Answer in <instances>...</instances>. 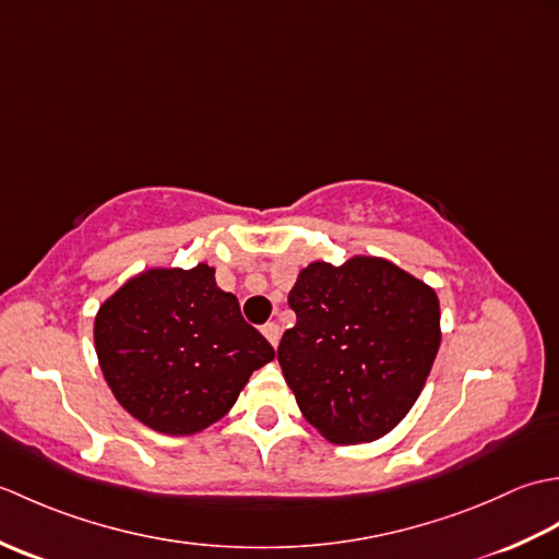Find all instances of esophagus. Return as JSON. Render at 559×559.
<instances>
[{
  "label": "esophagus",
  "mask_w": 559,
  "mask_h": 559,
  "mask_svg": "<svg viewBox=\"0 0 559 559\" xmlns=\"http://www.w3.org/2000/svg\"><path fill=\"white\" fill-rule=\"evenodd\" d=\"M261 334L266 336V341L271 343L273 348L278 346V341H281V329H278V324H276V322H269V324L261 326Z\"/></svg>",
  "instance_id": "obj_1"
}]
</instances>
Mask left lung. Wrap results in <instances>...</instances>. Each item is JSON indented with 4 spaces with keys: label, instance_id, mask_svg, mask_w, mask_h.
Here are the masks:
<instances>
[{
    "label": "left lung",
    "instance_id": "obj_1",
    "mask_svg": "<svg viewBox=\"0 0 559 559\" xmlns=\"http://www.w3.org/2000/svg\"><path fill=\"white\" fill-rule=\"evenodd\" d=\"M298 317L278 362L295 401L329 442L384 437L418 401L439 348V300L384 259L314 261L288 295Z\"/></svg>",
    "mask_w": 559,
    "mask_h": 559
}]
</instances>
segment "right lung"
Here are the masks:
<instances>
[{"mask_svg":"<svg viewBox=\"0 0 559 559\" xmlns=\"http://www.w3.org/2000/svg\"><path fill=\"white\" fill-rule=\"evenodd\" d=\"M93 336L115 399L165 435H194L221 420L276 355L206 264L127 281L100 307Z\"/></svg>","mask_w":559,"mask_h":559,"instance_id":"1","label":"right lung"}]
</instances>
